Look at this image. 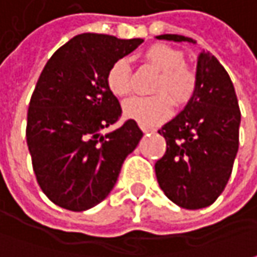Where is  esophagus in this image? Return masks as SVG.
<instances>
[{"instance_id":"34e87169","label":"esophagus","mask_w":257,"mask_h":257,"mask_svg":"<svg viewBox=\"0 0 257 257\" xmlns=\"http://www.w3.org/2000/svg\"><path fill=\"white\" fill-rule=\"evenodd\" d=\"M141 129H143L144 134H148V132H156V129H153V128H144V126H143Z\"/></svg>"}]
</instances>
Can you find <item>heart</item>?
I'll return each instance as SVG.
<instances>
[{
    "label": "heart",
    "mask_w": 257,
    "mask_h": 257,
    "mask_svg": "<svg viewBox=\"0 0 257 257\" xmlns=\"http://www.w3.org/2000/svg\"><path fill=\"white\" fill-rule=\"evenodd\" d=\"M141 59L160 71L153 85L156 94L131 98L123 104V113L144 128H151L172 114L173 99L179 107H183L195 97L198 75L185 64V55L182 51L164 43H154L147 48ZM106 84L116 97H126L132 93V72L125 59L116 61L109 68Z\"/></svg>",
    "instance_id": "heart-1"
}]
</instances>
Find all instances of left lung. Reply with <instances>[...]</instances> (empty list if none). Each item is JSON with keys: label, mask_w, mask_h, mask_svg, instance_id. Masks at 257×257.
I'll list each match as a JSON object with an SVG mask.
<instances>
[{"label": "left lung", "mask_w": 257, "mask_h": 257, "mask_svg": "<svg viewBox=\"0 0 257 257\" xmlns=\"http://www.w3.org/2000/svg\"><path fill=\"white\" fill-rule=\"evenodd\" d=\"M157 39L196 43L180 35ZM196 75L195 97L159 131L167 148L156 163L161 190L186 209L212 205L227 186L238 151L241 117L230 75L214 55H199Z\"/></svg>", "instance_id": "1"}]
</instances>
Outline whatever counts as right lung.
<instances>
[{"mask_svg":"<svg viewBox=\"0 0 257 257\" xmlns=\"http://www.w3.org/2000/svg\"><path fill=\"white\" fill-rule=\"evenodd\" d=\"M143 42L83 33L46 62L29 103L26 140L39 186L55 205L81 212L100 204L143 138L132 119L103 134L122 114L106 74Z\"/></svg>","mask_w":257,"mask_h":257,"instance_id":"add662e5","label":"right lung"}]
</instances>
